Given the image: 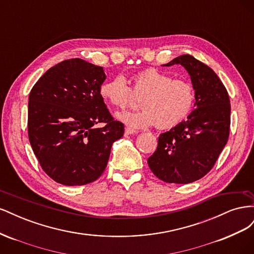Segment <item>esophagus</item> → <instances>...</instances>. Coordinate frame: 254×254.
<instances>
[{
	"mask_svg": "<svg viewBox=\"0 0 254 254\" xmlns=\"http://www.w3.org/2000/svg\"><path fill=\"white\" fill-rule=\"evenodd\" d=\"M137 131L134 129H131V128H125V134H133V133H136Z\"/></svg>",
	"mask_w": 254,
	"mask_h": 254,
	"instance_id": "obj_1",
	"label": "esophagus"
}]
</instances>
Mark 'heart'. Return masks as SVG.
Masks as SVG:
<instances>
[{"instance_id": "obj_1", "label": "heart", "mask_w": 254, "mask_h": 254, "mask_svg": "<svg viewBox=\"0 0 254 254\" xmlns=\"http://www.w3.org/2000/svg\"><path fill=\"white\" fill-rule=\"evenodd\" d=\"M99 94L107 104L120 109L132 105L141 97L139 111L118 113V119L132 128H145L156 124L159 129L179 125L194 108L196 91L193 84L172 75L147 68L132 76L130 87L122 75L104 81Z\"/></svg>"}]
</instances>
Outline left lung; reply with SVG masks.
<instances>
[{
    "instance_id": "left-lung-1",
    "label": "left lung",
    "mask_w": 254,
    "mask_h": 254,
    "mask_svg": "<svg viewBox=\"0 0 254 254\" xmlns=\"http://www.w3.org/2000/svg\"><path fill=\"white\" fill-rule=\"evenodd\" d=\"M186 67L196 91L195 109L187 120L161 133L148 166L167 183L187 184L209 173L228 142L231 105L228 91L210 66L181 55L164 66Z\"/></svg>"
}]
</instances>
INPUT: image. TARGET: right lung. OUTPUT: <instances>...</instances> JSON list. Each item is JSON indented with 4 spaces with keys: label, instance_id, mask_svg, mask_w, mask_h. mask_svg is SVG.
<instances>
[{
    "label": "right lung",
    "instance_id": "right-lung-1",
    "mask_svg": "<svg viewBox=\"0 0 254 254\" xmlns=\"http://www.w3.org/2000/svg\"><path fill=\"white\" fill-rule=\"evenodd\" d=\"M105 79L102 66L72 58L45 72L29 93L30 145L45 174L64 186L98 179L113 142L124 134V124L113 119L99 94Z\"/></svg>",
    "mask_w": 254,
    "mask_h": 254
}]
</instances>
